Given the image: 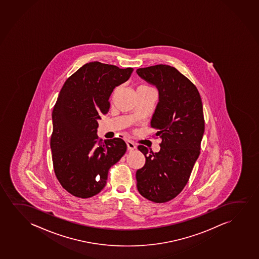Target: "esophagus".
Returning a JSON list of instances; mask_svg holds the SVG:
<instances>
[{
  "mask_svg": "<svg viewBox=\"0 0 259 259\" xmlns=\"http://www.w3.org/2000/svg\"><path fill=\"white\" fill-rule=\"evenodd\" d=\"M126 144H127V147H128V151H132V150H135V149L137 148L136 145H135L133 142L131 141V140H127Z\"/></svg>",
  "mask_w": 259,
  "mask_h": 259,
  "instance_id": "34e87169",
  "label": "esophagus"
}]
</instances>
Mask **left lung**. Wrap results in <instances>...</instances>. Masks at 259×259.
Returning <instances> with one entry per match:
<instances>
[{"mask_svg": "<svg viewBox=\"0 0 259 259\" xmlns=\"http://www.w3.org/2000/svg\"><path fill=\"white\" fill-rule=\"evenodd\" d=\"M138 76L159 91L151 127L161 138L159 152L138 150L145 166L136 172L139 193L154 203H166L181 193L200 154L203 105L197 87L176 68L165 64L137 69Z\"/></svg>", "mask_w": 259, "mask_h": 259, "instance_id": "1", "label": "left lung"}]
</instances>
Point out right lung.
I'll list each match as a JSON object with an SVG mask.
<instances>
[{
	"label": "right lung",
	"mask_w": 259,
	"mask_h": 259,
	"mask_svg": "<svg viewBox=\"0 0 259 259\" xmlns=\"http://www.w3.org/2000/svg\"><path fill=\"white\" fill-rule=\"evenodd\" d=\"M132 72V68L89 62L66 80L59 93L52 113L53 165L61 185L75 197L100 193L108 170L126 152L122 139L102 142L97 128L100 115L108 112L111 93Z\"/></svg>",
	"instance_id": "obj_1"
}]
</instances>
